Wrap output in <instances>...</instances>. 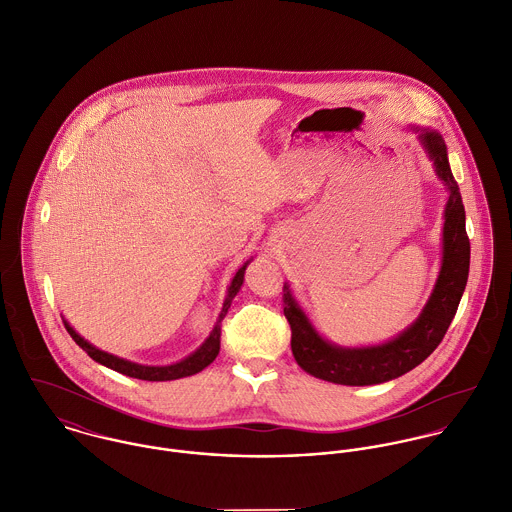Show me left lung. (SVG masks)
Wrapping results in <instances>:
<instances>
[{
	"mask_svg": "<svg viewBox=\"0 0 512 512\" xmlns=\"http://www.w3.org/2000/svg\"><path fill=\"white\" fill-rule=\"evenodd\" d=\"M421 142L435 164L437 176L449 188L443 223V263L435 289L419 318L392 342L368 348H338L318 336L285 285L283 312L291 324L293 356L314 378L342 386H370L394 380L419 366L439 346L457 312L467 285L471 259L465 207L449 168L443 138L433 130H425L421 132Z\"/></svg>",
	"mask_w": 512,
	"mask_h": 512,
	"instance_id": "obj_1",
	"label": "left lung"
}]
</instances>
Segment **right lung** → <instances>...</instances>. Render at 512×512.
Listing matches in <instances>:
<instances>
[{
  "label": "right lung",
  "instance_id": "obj_1",
  "mask_svg": "<svg viewBox=\"0 0 512 512\" xmlns=\"http://www.w3.org/2000/svg\"><path fill=\"white\" fill-rule=\"evenodd\" d=\"M245 267L247 263L237 271V275L233 277L231 285H229V291H227V299L223 303V308L219 312V318L209 334V338L205 340L204 344L192 354L188 356L186 360L182 362H176V364H170V366H142V364H134V362H128V360H122L118 356H112V354H106L103 350L95 348L93 344H89L85 338H81L71 326L69 322H65V328L67 332L71 334V338L99 364H103L106 368L114 370V372H120L124 376H130V378H138V380H148V382H166V380H178V378H186V376H192V374H198L202 372L205 366H209L215 356L219 354V342H221V320L223 316L227 314V310L231 307V301L233 297L239 293L241 285H243V275H245Z\"/></svg>",
  "mask_w": 512,
  "mask_h": 512
}]
</instances>
